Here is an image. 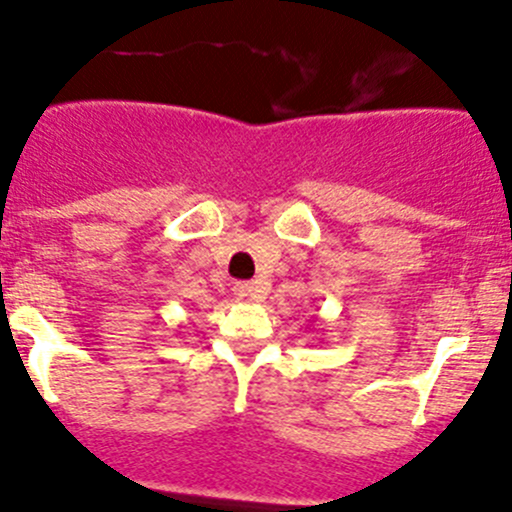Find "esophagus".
<instances>
[{
  "label": "esophagus",
  "instance_id": "34e87169",
  "mask_svg": "<svg viewBox=\"0 0 512 512\" xmlns=\"http://www.w3.org/2000/svg\"><path fill=\"white\" fill-rule=\"evenodd\" d=\"M235 294L242 301H262L267 297V282L255 279V282H240L235 284Z\"/></svg>",
  "mask_w": 512,
  "mask_h": 512
}]
</instances>
